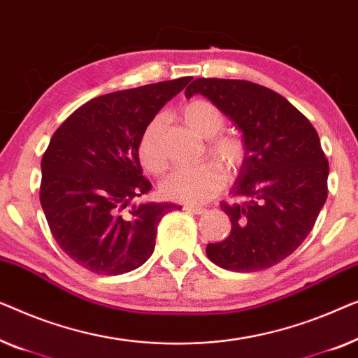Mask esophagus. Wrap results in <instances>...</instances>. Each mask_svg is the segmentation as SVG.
<instances>
[{"label":"esophagus","mask_w":358,"mask_h":358,"mask_svg":"<svg viewBox=\"0 0 358 358\" xmlns=\"http://www.w3.org/2000/svg\"><path fill=\"white\" fill-rule=\"evenodd\" d=\"M183 209L188 210V213H193V214H203V213H206L204 208H201V206H193V204H185Z\"/></svg>","instance_id":"esophagus-1"}]
</instances>
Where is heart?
<instances>
[{"mask_svg":"<svg viewBox=\"0 0 358 358\" xmlns=\"http://www.w3.org/2000/svg\"><path fill=\"white\" fill-rule=\"evenodd\" d=\"M181 120L199 138L208 139V152L224 165L230 175H235L245 162L246 148L235 134H219L227 118L217 105L208 100H191L181 108ZM164 118L155 117L144 128L139 139V160L152 173H162L167 169L160 136ZM225 185V173L215 162H201L193 167H180L170 172L160 183V191L167 199L183 203H206L213 199Z\"/></svg>","mask_w":358,"mask_h":358,"instance_id":"heart-1","label":"heart"}]
</instances>
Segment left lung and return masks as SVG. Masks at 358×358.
I'll return each instance as SVG.
<instances>
[{
    "mask_svg": "<svg viewBox=\"0 0 358 358\" xmlns=\"http://www.w3.org/2000/svg\"><path fill=\"white\" fill-rule=\"evenodd\" d=\"M204 95L243 133L245 162L231 186L227 238L209 243V259L236 273L280 263L299 248L328 198L329 164L320 136L289 100L240 79H194L186 99Z\"/></svg>",
    "mask_w": 358,
    "mask_h": 358,
    "instance_id": "8db88e82",
    "label": "left lung"
}]
</instances>
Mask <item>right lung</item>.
Masks as SVG:
<instances>
[{
	"label": "right lung",
	"instance_id": "add662e5",
	"mask_svg": "<svg viewBox=\"0 0 358 358\" xmlns=\"http://www.w3.org/2000/svg\"><path fill=\"white\" fill-rule=\"evenodd\" d=\"M189 80L100 95L55 131L42 157L40 204L59 248L87 271L117 275L143 266L160 219L181 209L133 199L152 188L139 162L141 134Z\"/></svg>",
	"mask_w": 358,
	"mask_h": 358
}]
</instances>
